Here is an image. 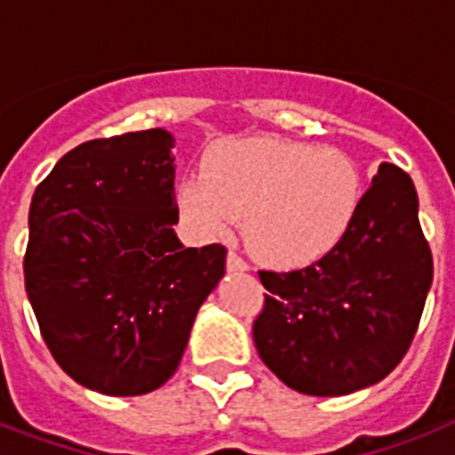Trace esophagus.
Segmentation results:
<instances>
[{"mask_svg":"<svg viewBox=\"0 0 455 455\" xmlns=\"http://www.w3.org/2000/svg\"><path fill=\"white\" fill-rule=\"evenodd\" d=\"M227 269L228 271H248V264L243 259L241 255H235L234 250L227 255Z\"/></svg>","mask_w":455,"mask_h":455,"instance_id":"34e87169","label":"esophagus"}]
</instances>
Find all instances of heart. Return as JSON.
<instances>
[{"instance_id":"b5f03b06","label":"heart","mask_w":455,"mask_h":455,"mask_svg":"<svg viewBox=\"0 0 455 455\" xmlns=\"http://www.w3.org/2000/svg\"><path fill=\"white\" fill-rule=\"evenodd\" d=\"M361 203L359 167L338 148L292 141H227L203 174L179 186V205L203 235L243 220L252 255L276 269H302L345 238Z\"/></svg>"}]
</instances>
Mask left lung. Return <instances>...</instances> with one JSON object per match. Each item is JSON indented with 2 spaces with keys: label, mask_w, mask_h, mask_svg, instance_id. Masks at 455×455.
Here are the masks:
<instances>
[{
  "label": "left lung",
  "mask_w": 455,
  "mask_h": 455,
  "mask_svg": "<svg viewBox=\"0 0 455 455\" xmlns=\"http://www.w3.org/2000/svg\"><path fill=\"white\" fill-rule=\"evenodd\" d=\"M257 352L295 392L342 396L380 382L409 352L432 285L418 193L382 163L339 245L298 271H259Z\"/></svg>",
  "instance_id": "1"
}]
</instances>
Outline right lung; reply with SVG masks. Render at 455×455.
I'll list each match as a JSON object with an SVG mask.
<instances>
[{"instance_id": "1", "label": "right lung", "mask_w": 455, "mask_h": 455, "mask_svg": "<svg viewBox=\"0 0 455 455\" xmlns=\"http://www.w3.org/2000/svg\"><path fill=\"white\" fill-rule=\"evenodd\" d=\"M174 139L164 130L84 141L35 188L25 292L75 382L139 396L170 380L227 248L174 234Z\"/></svg>"}]
</instances>
